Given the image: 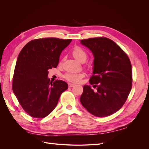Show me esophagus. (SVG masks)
Listing matches in <instances>:
<instances>
[{"instance_id": "obj_1", "label": "esophagus", "mask_w": 149, "mask_h": 149, "mask_svg": "<svg viewBox=\"0 0 149 149\" xmlns=\"http://www.w3.org/2000/svg\"><path fill=\"white\" fill-rule=\"evenodd\" d=\"M68 86H69V88H71V87H73V86H74V84L69 83H68Z\"/></svg>"}]
</instances>
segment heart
Here are the masks:
<instances>
[{"mask_svg":"<svg viewBox=\"0 0 149 149\" xmlns=\"http://www.w3.org/2000/svg\"><path fill=\"white\" fill-rule=\"evenodd\" d=\"M72 54L76 59L80 62L83 61H85L87 58L86 52L79 47H75L73 49ZM64 77L68 81L72 83H79L81 79L84 77V73L82 72H79V73L71 72V73H67L65 74Z\"/></svg>","mask_w":149,"mask_h":149,"instance_id":"heart-1","label":"heart"}]
</instances>
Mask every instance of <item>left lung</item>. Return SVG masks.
<instances>
[{
	"instance_id": "left-lung-1",
	"label": "left lung",
	"mask_w": 149,
	"mask_h": 149,
	"mask_svg": "<svg viewBox=\"0 0 149 149\" xmlns=\"http://www.w3.org/2000/svg\"><path fill=\"white\" fill-rule=\"evenodd\" d=\"M93 53L91 86L84 85L80 97L83 106L97 117L115 113L124 105L132 88V66L125 53L112 40L93 38L80 40Z\"/></svg>"
}]
</instances>
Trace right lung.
<instances>
[{"instance_id": "right-lung-1", "label": "right lung", "mask_w": 149, "mask_h": 149, "mask_svg": "<svg viewBox=\"0 0 149 149\" xmlns=\"http://www.w3.org/2000/svg\"><path fill=\"white\" fill-rule=\"evenodd\" d=\"M71 41L56 38L33 40L18 56L12 89L23 109L33 118H43L50 114L68 88L63 81H50L48 74V70L58 66L62 51Z\"/></svg>"}]
</instances>
